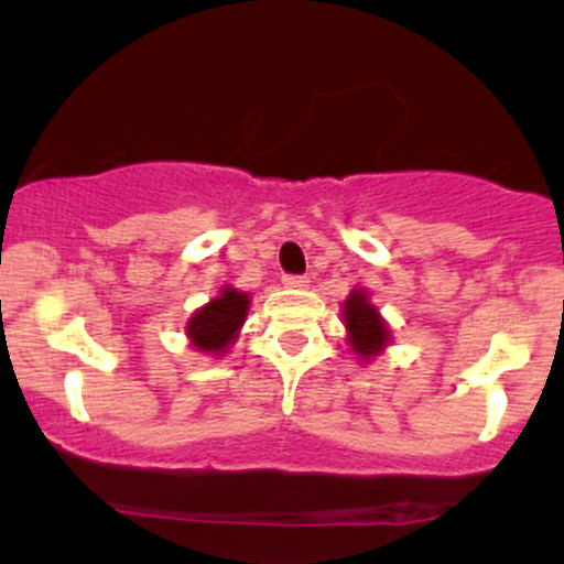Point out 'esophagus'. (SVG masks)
<instances>
[{
  "label": "esophagus",
  "instance_id": "1",
  "mask_svg": "<svg viewBox=\"0 0 564 564\" xmlns=\"http://www.w3.org/2000/svg\"><path fill=\"white\" fill-rule=\"evenodd\" d=\"M307 275H283V286L286 289H307Z\"/></svg>",
  "mask_w": 564,
  "mask_h": 564
}]
</instances>
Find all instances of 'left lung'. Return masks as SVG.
<instances>
[{
  "label": "left lung",
  "instance_id": "left-lung-1",
  "mask_svg": "<svg viewBox=\"0 0 564 564\" xmlns=\"http://www.w3.org/2000/svg\"><path fill=\"white\" fill-rule=\"evenodd\" d=\"M341 315H345L349 347H352V352L360 360L377 358L381 349L390 345V326L381 318L379 310L368 302V294L364 289L349 291Z\"/></svg>",
  "mask_w": 564,
  "mask_h": 564
}]
</instances>
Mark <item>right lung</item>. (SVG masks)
<instances>
[{
    "mask_svg": "<svg viewBox=\"0 0 564 564\" xmlns=\"http://www.w3.org/2000/svg\"><path fill=\"white\" fill-rule=\"evenodd\" d=\"M246 313H249V294H241L232 286H225L209 304L196 310L187 321L185 332L191 345L209 355H225L232 341L238 339Z\"/></svg>",
    "mask_w": 564,
    "mask_h": 564,
    "instance_id": "right-lung-1",
    "label": "right lung"
}]
</instances>
